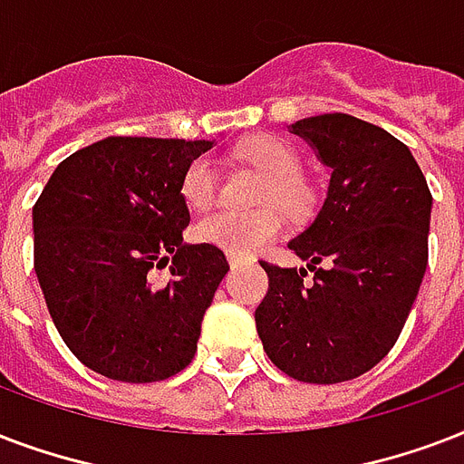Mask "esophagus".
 Returning <instances> with one entry per match:
<instances>
[{"label": "esophagus", "mask_w": 464, "mask_h": 464, "mask_svg": "<svg viewBox=\"0 0 464 464\" xmlns=\"http://www.w3.org/2000/svg\"><path fill=\"white\" fill-rule=\"evenodd\" d=\"M227 261H229V266H232V268H237V266H242V264H244V258L235 256V254H229Z\"/></svg>", "instance_id": "obj_1"}]
</instances>
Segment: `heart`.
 <instances>
[{
	"instance_id": "b5f03b06",
	"label": "heart",
	"mask_w": 464,
	"mask_h": 464,
	"mask_svg": "<svg viewBox=\"0 0 464 464\" xmlns=\"http://www.w3.org/2000/svg\"><path fill=\"white\" fill-rule=\"evenodd\" d=\"M242 164L264 176L254 193L251 213H210L196 225V239L235 256L254 254L281 235V213L300 218L310 210L312 193L303 181V160L295 147L276 135H261L244 142L235 152ZM218 196V174L210 160H193L181 176V198L193 213H203ZM273 205L276 207L272 208Z\"/></svg>"
}]
</instances>
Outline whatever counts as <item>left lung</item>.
<instances>
[{
  "label": "left lung",
  "instance_id": "8db88e82",
  "mask_svg": "<svg viewBox=\"0 0 464 464\" xmlns=\"http://www.w3.org/2000/svg\"><path fill=\"white\" fill-rule=\"evenodd\" d=\"M332 169L324 206L288 244L304 268L261 261L268 293L256 332L290 378L334 385L375 368L397 343L429 264L430 191L404 142L348 113L290 125Z\"/></svg>",
  "mask_w": 464,
  "mask_h": 464
}]
</instances>
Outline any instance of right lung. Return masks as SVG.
I'll list each match as a JSON object with an SVG mask.
<instances>
[{
    "mask_svg": "<svg viewBox=\"0 0 464 464\" xmlns=\"http://www.w3.org/2000/svg\"><path fill=\"white\" fill-rule=\"evenodd\" d=\"M208 140L106 138L77 150L34 206V266L72 353L118 382H160L196 355L229 271L222 249L183 244L186 167ZM172 261L167 284L153 268Z\"/></svg>",
    "mask_w": 464,
    "mask_h": 464,
    "instance_id": "right-lung-1",
    "label": "right lung"
}]
</instances>
